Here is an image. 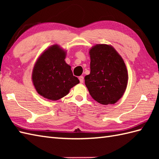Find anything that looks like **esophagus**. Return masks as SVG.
I'll use <instances>...</instances> for the list:
<instances>
[{"label": "esophagus", "instance_id": "esophagus-1", "mask_svg": "<svg viewBox=\"0 0 159 159\" xmlns=\"http://www.w3.org/2000/svg\"><path fill=\"white\" fill-rule=\"evenodd\" d=\"M79 80H80V83H83V81H84V77L83 76H79Z\"/></svg>", "mask_w": 159, "mask_h": 159}]
</instances>
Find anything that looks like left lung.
<instances>
[{"mask_svg":"<svg viewBox=\"0 0 159 159\" xmlns=\"http://www.w3.org/2000/svg\"><path fill=\"white\" fill-rule=\"evenodd\" d=\"M90 74L85 85L93 98L104 105L115 104L126 90L128 72L123 59L112 46L97 44L89 50Z\"/></svg>","mask_w":159,"mask_h":159,"instance_id":"left-lung-1","label":"left lung"}]
</instances>
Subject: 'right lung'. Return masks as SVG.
<instances>
[{
  "mask_svg": "<svg viewBox=\"0 0 159 159\" xmlns=\"http://www.w3.org/2000/svg\"><path fill=\"white\" fill-rule=\"evenodd\" d=\"M65 58L66 52L59 46L53 45L37 61L32 79L37 92L45 98L59 100L80 82L77 77L73 76Z\"/></svg>",
  "mask_w": 159,
  "mask_h": 159,
  "instance_id": "obj_1",
  "label": "right lung"
}]
</instances>
